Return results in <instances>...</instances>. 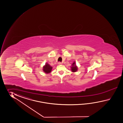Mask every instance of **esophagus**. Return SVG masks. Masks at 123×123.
<instances>
[{
  "label": "esophagus",
  "instance_id": "1",
  "mask_svg": "<svg viewBox=\"0 0 123 123\" xmlns=\"http://www.w3.org/2000/svg\"><path fill=\"white\" fill-rule=\"evenodd\" d=\"M58 64V65H62V63L60 62H59Z\"/></svg>",
  "mask_w": 123,
  "mask_h": 123
}]
</instances>
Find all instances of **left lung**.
<instances>
[{
    "label": "left lung",
    "instance_id": "left-lung-1",
    "mask_svg": "<svg viewBox=\"0 0 123 123\" xmlns=\"http://www.w3.org/2000/svg\"><path fill=\"white\" fill-rule=\"evenodd\" d=\"M78 67L76 65V62H74L72 64V66H71V71L73 73L76 72L78 70Z\"/></svg>",
    "mask_w": 123,
    "mask_h": 123
}]
</instances>
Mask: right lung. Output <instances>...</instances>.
Returning a JSON list of instances; mask_svg holds the SVG:
<instances>
[{"instance_id": "1", "label": "right lung", "mask_w": 123, "mask_h": 123, "mask_svg": "<svg viewBox=\"0 0 123 123\" xmlns=\"http://www.w3.org/2000/svg\"><path fill=\"white\" fill-rule=\"evenodd\" d=\"M53 67L50 65L48 64L47 63H46L45 65L43 66V70L44 72L45 73H51Z\"/></svg>"}]
</instances>
